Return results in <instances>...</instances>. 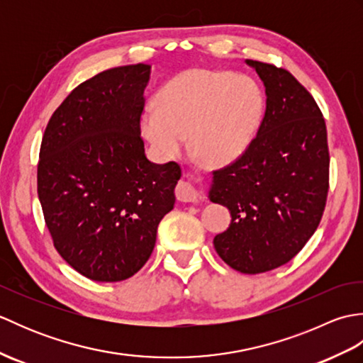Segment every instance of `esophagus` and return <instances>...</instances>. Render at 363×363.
Returning a JSON list of instances; mask_svg holds the SVG:
<instances>
[{
  "instance_id": "esophagus-1",
  "label": "esophagus",
  "mask_w": 363,
  "mask_h": 363,
  "mask_svg": "<svg viewBox=\"0 0 363 363\" xmlns=\"http://www.w3.org/2000/svg\"><path fill=\"white\" fill-rule=\"evenodd\" d=\"M176 196L182 203H198L203 199L201 191H199L190 181H179L176 187Z\"/></svg>"
}]
</instances>
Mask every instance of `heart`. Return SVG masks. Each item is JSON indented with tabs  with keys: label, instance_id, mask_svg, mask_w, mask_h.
I'll use <instances>...</instances> for the list:
<instances>
[{
	"label": "heart",
	"instance_id": "1",
	"mask_svg": "<svg viewBox=\"0 0 363 363\" xmlns=\"http://www.w3.org/2000/svg\"><path fill=\"white\" fill-rule=\"evenodd\" d=\"M264 107V94L250 76L189 70L160 89L157 109L142 115V133L164 159L177 156L190 135L201 164L225 167L250 148Z\"/></svg>",
	"mask_w": 363,
	"mask_h": 363
}]
</instances>
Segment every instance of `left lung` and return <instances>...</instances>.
<instances>
[{"label":"left lung","mask_w":363,"mask_h":363,"mask_svg":"<svg viewBox=\"0 0 363 363\" xmlns=\"http://www.w3.org/2000/svg\"><path fill=\"white\" fill-rule=\"evenodd\" d=\"M265 86L267 109L250 148L213 172L209 198L230 212L213 238L245 274L287 264L317 230L329 190L326 123L313 96L284 68L246 59Z\"/></svg>","instance_id":"left-lung-1"}]
</instances>
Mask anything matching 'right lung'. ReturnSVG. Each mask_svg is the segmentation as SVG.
Masks as SVG:
<instances>
[{"mask_svg":"<svg viewBox=\"0 0 363 363\" xmlns=\"http://www.w3.org/2000/svg\"><path fill=\"white\" fill-rule=\"evenodd\" d=\"M151 65L111 68L79 84L48 121L37 194L54 248L76 272L118 282L140 269L173 209L176 162L145 156L140 117Z\"/></svg>","mask_w":363,"mask_h":363,"instance_id":"obj_1","label":"right lung"}]
</instances>
